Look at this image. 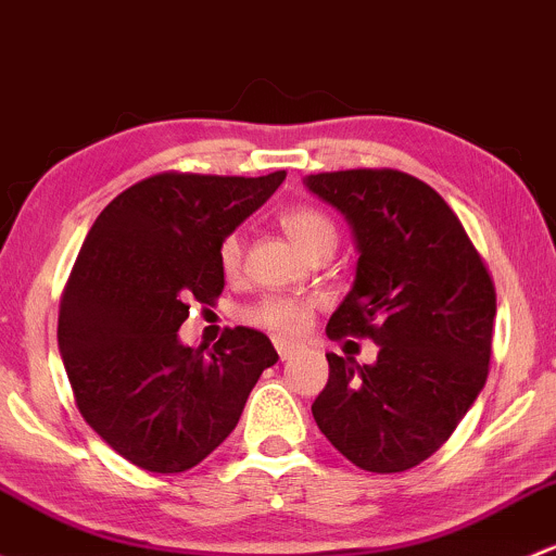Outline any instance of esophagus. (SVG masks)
<instances>
[{
  "instance_id": "esophagus-1",
  "label": "esophagus",
  "mask_w": 556,
  "mask_h": 556,
  "mask_svg": "<svg viewBox=\"0 0 556 556\" xmlns=\"http://www.w3.org/2000/svg\"><path fill=\"white\" fill-rule=\"evenodd\" d=\"M274 349H277V354L282 356V359H288L290 354H293V343L290 341H285V338H274Z\"/></svg>"
}]
</instances>
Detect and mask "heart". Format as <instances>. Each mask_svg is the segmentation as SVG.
Returning <instances> with one entry per match:
<instances>
[{"instance_id":"b5f03b06","label":"heart","mask_w":556,"mask_h":556,"mask_svg":"<svg viewBox=\"0 0 556 556\" xmlns=\"http://www.w3.org/2000/svg\"><path fill=\"white\" fill-rule=\"evenodd\" d=\"M279 224L285 233L293 239V244L301 253H312V250L323 248V244H336V224L323 207L308 202H298L285 207L279 213ZM244 261V239L239 231H229L218 244V266L224 277L233 279L242 271ZM248 319L253 325L266 327V330L277 332V336H295L312 319V303L295 301V298L285 295H268L255 306L248 308Z\"/></svg>"}]
</instances>
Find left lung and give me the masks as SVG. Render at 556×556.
I'll return each instance as SVG.
<instances>
[{"instance_id":"8db88e82","label":"left lung","mask_w":556,"mask_h":556,"mask_svg":"<svg viewBox=\"0 0 556 556\" xmlns=\"http://www.w3.org/2000/svg\"><path fill=\"white\" fill-rule=\"evenodd\" d=\"M308 191L352 224L356 277L327 336L370 338L372 365L327 354L312 413L330 445L372 475L434 455L488 381L495 285L450 204L391 167L319 173Z\"/></svg>"}]
</instances>
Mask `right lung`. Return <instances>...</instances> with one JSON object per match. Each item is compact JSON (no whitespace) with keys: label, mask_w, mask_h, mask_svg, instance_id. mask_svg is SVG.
Segmentation results:
<instances>
[{"label":"right lung","mask_w":556,"mask_h":556,"mask_svg":"<svg viewBox=\"0 0 556 556\" xmlns=\"http://www.w3.org/2000/svg\"><path fill=\"white\" fill-rule=\"evenodd\" d=\"M285 175H151L114 197L81 242L58 349L81 418L140 469L178 475L207 458L279 359L253 327H229L210 354L178 330L191 301L213 306L224 293L220 239Z\"/></svg>","instance_id":"right-lung-1"}]
</instances>
